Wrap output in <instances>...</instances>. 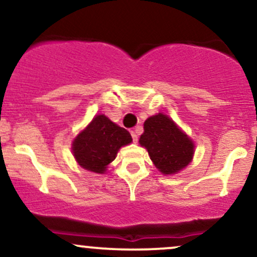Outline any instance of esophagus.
<instances>
[{"instance_id": "esophagus-1", "label": "esophagus", "mask_w": 257, "mask_h": 257, "mask_svg": "<svg viewBox=\"0 0 257 257\" xmlns=\"http://www.w3.org/2000/svg\"><path fill=\"white\" fill-rule=\"evenodd\" d=\"M132 137H133V141L137 144L138 143V137H139V128L134 129V131H132Z\"/></svg>"}]
</instances>
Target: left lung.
I'll use <instances>...</instances> for the list:
<instances>
[{
	"label": "left lung",
	"mask_w": 257,
	"mask_h": 257,
	"mask_svg": "<svg viewBox=\"0 0 257 257\" xmlns=\"http://www.w3.org/2000/svg\"><path fill=\"white\" fill-rule=\"evenodd\" d=\"M139 143L146 147L156 168L166 175L187 167L194 153L192 140L163 113L145 120Z\"/></svg>",
	"instance_id": "1"
}]
</instances>
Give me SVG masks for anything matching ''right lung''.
Instances as JSON below:
<instances>
[{
    "label": "right lung",
    "mask_w": 257,
    "mask_h": 257,
    "mask_svg": "<svg viewBox=\"0 0 257 257\" xmlns=\"http://www.w3.org/2000/svg\"><path fill=\"white\" fill-rule=\"evenodd\" d=\"M132 143V135L104 114H98L90 124L79 133L72 144L77 163L83 169L102 174L116 158L122 146Z\"/></svg>",
    "instance_id": "obj_1"
}]
</instances>
